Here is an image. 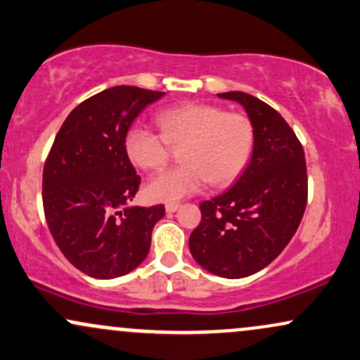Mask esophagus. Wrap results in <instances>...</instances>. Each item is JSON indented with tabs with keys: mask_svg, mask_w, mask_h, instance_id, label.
Returning a JSON list of instances; mask_svg holds the SVG:
<instances>
[{
	"mask_svg": "<svg viewBox=\"0 0 360 360\" xmlns=\"http://www.w3.org/2000/svg\"><path fill=\"white\" fill-rule=\"evenodd\" d=\"M179 203H167L166 205V212L167 213H176L177 212V210H179Z\"/></svg>",
	"mask_w": 360,
	"mask_h": 360,
	"instance_id": "34e87169",
	"label": "esophagus"
}]
</instances>
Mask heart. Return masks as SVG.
I'll use <instances>...</instances> for the list:
<instances>
[{
    "label": "heart",
    "mask_w": 360,
    "mask_h": 360,
    "mask_svg": "<svg viewBox=\"0 0 360 360\" xmlns=\"http://www.w3.org/2000/svg\"><path fill=\"white\" fill-rule=\"evenodd\" d=\"M154 128L135 123L127 130L128 159L143 171L164 166L171 146H181L183 164L152 176L146 194L157 203H177L212 181L226 186L240 176L254 147V128L240 113H225L205 103H186L157 115Z\"/></svg>",
    "instance_id": "b5f03b06"
}]
</instances>
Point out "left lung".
I'll list each match as a JSON object with an SVG mask.
<instances>
[{"label": "left lung", "instance_id": "left-lung-1", "mask_svg": "<svg viewBox=\"0 0 360 360\" xmlns=\"http://www.w3.org/2000/svg\"><path fill=\"white\" fill-rule=\"evenodd\" d=\"M218 98L243 106L254 147L232 188L200 205L189 250L212 274L240 279L269 266L298 230L307 208V162L295 131L267 103L242 91Z\"/></svg>", "mask_w": 360, "mask_h": 360}]
</instances>
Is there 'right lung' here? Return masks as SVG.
Returning a JSON list of instances; mask_svg holds the SVG:
<instances>
[{"instance_id": "1", "label": "right lung", "mask_w": 360, "mask_h": 360, "mask_svg": "<svg viewBox=\"0 0 360 360\" xmlns=\"http://www.w3.org/2000/svg\"><path fill=\"white\" fill-rule=\"evenodd\" d=\"M166 93L113 86L76 106L44 166V212L53 240L76 269L113 279L139 267L162 205L130 206L140 177L125 135L143 108Z\"/></svg>"}]
</instances>
